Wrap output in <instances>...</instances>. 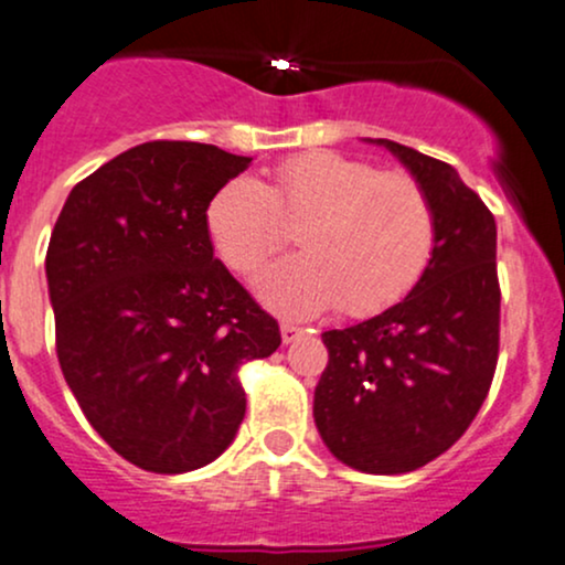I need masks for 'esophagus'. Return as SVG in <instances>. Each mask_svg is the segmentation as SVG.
I'll return each instance as SVG.
<instances>
[{"instance_id":"esophagus-1","label":"esophagus","mask_w":565,"mask_h":565,"mask_svg":"<svg viewBox=\"0 0 565 565\" xmlns=\"http://www.w3.org/2000/svg\"><path fill=\"white\" fill-rule=\"evenodd\" d=\"M302 334H305V331L300 329V326H295V323H281V339H284V344L300 342Z\"/></svg>"}]
</instances>
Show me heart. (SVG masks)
<instances>
[{"label":"heart","instance_id":"obj_1","mask_svg":"<svg viewBox=\"0 0 565 565\" xmlns=\"http://www.w3.org/2000/svg\"><path fill=\"white\" fill-rule=\"evenodd\" d=\"M287 223L302 226L305 253L265 265L253 287L289 318L334 305L350 318L392 308L424 276L437 239L434 205L418 179L339 152L289 158L268 186L236 175L205 207L210 242L236 274L284 247Z\"/></svg>","mask_w":565,"mask_h":565}]
</instances>
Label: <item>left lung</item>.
<instances>
[{
    "label": "left lung",
    "mask_w": 565,
    "mask_h": 565,
    "mask_svg": "<svg viewBox=\"0 0 565 565\" xmlns=\"http://www.w3.org/2000/svg\"><path fill=\"white\" fill-rule=\"evenodd\" d=\"M429 194L431 260L403 302L323 331L329 365L312 399L331 455L363 473H407L463 437L484 405L500 350L498 226L447 162L390 139Z\"/></svg>",
    "instance_id": "left-lung-1"
}]
</instances>
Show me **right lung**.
Instances as JSON below:
<instances>
[{"label": "right lung", "instance_id": "1", "mask_svg": "<svg viewBox=\"0 0 565 565\" xmlns=\"http://www.w3.org/2000/svg\"><path fill=\"white\" fill-rule=\"evenodd\" d=\"M253 158L147 141L67 194L46 249L60 369L94 431L152 473L234 441L239 369L274 355L276 318L213 255L205 207Z\"/></svg>", "mask_w": 565, "mask_h": 565}]
</instances>
